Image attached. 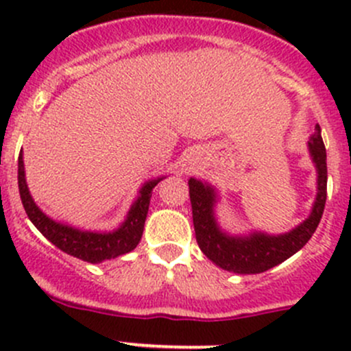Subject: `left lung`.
Listing matches in <instances>:
<instances>
[{
    "label": "left lung",
    "mask_w": 351,
    "mask_h": 351,
    "mask_svg": "<svg viewBox=\"0 0 351 351\" xmlns=\"http://www.w3.org/2000/svg\"><path fill=\"white\" fill-rule=\"evenodd\" d=\"M307 147H309L311 159L317 173L316 198H314L309 217L284 234H268L261 231L231 234L224 231L215 217V205L219 202L215 186L197 178L189 180L195 238L202 253L212 263L232 274H263L295 254L309 241L319 226L324 204H326V149H324L319 125H316V132L309 137Z\"/></svg>",
    "instance_id": "8db88e82"
}]
</instances>
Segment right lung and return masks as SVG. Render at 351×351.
<instances>
[{
	"mask_svg": "<svg viewBox=\"0 0 351 351\" xmlns=\"http://www.w3.org/2000/svg\"><path fill=\"white\" fill-rule=\"evenodd\" d=\"M166 176L147 180L139 189L137 198L130 205L127 217L122 224L113 231H84V229L73 228L66 222L54 221L45 212L38 208L28 190L27 180H25L23 153L19 158V189L25 212L32 224L45 236L54 246L74 258L88 261V263H101V261L113 260L122 254L130 253L143 238L144 222H146L147 210H149L151 195L153 189Z\"/></svg>",
	"mask_w": 351,
	"mask_h": 351,
	"instance_id": "add662e5",
	"label": "right lung"
}]
</instances>
